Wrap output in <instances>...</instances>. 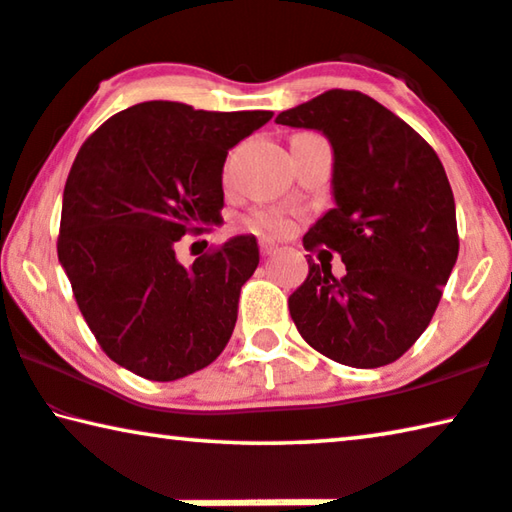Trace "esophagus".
<instances>
[{
	"label": "esophagus",
	"instance_id": "1",
	"mask_svg": "<svg viewBox=\"0 0 512 512\" xmlns=\"http://www.w3.org/2000/svg\"><path fill=\"white\" fill-rule=\"evenodd\" d=\"M277 251H279V247L277 245H274V242H261V254L263 256H272V254H277Z\"/></svg>",
	"mask_w": 512,
	"mask_h": 512
}]
</instances>
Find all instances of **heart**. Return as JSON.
Here are the masks:
<instances>
[{
    "label": "heart",
    "instance_id": "b5f03b06",
    "mask_svg": "<svg viewBox=\"0 0 512 512\" xmlns=\"http://www.w3.org/2000/svg\"><path fill=\"white\" fill-rule=\"evenodd\" d=\"M249 226L254 231L265 233V235H283L290 231L293 222L277 210H256L254 215L249 217Z\"/></svg>",
    "mask_w": 512,
    "mask_h": 512
}]
</instances>
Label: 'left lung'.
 Returning a JSON list of instances; mask_svg holds the SVG:
<instances>
[{
    "mask_svg": "<svg viewBox=\"0 0 512 512\" xmlns=\"http://www.w3.org/2000/svg\"><path fill=\"white\" fill-rule=\"evenodd\" d=\"M277 123L318 130L332 144L336 206L311 226L304 247H329L345 263L336 279L332 265L309 256V277L288 297L290 316L320 355L387 366L426 332L458 261L442 162L419 132L359 91H325Z\"/></svg>",
    "mask_w": 512,
    "mask_h": 512,
    "instance_id": "8db88e82",
    "label": "left lung"
}]
</instances>
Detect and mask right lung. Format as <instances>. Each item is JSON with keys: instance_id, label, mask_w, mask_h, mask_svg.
Masks as SVG:
<instances>
[{"instance_id": "1", "label": "right lung", "mask_w": 512, "mask_h": 512, "mask_svg": "<svg viewBox=\"0 0 512 512\" xmlns=\"http://www.w3.org/2000/svg\"><path fill=\"white\" fill-rule=\"evenodd\" d=\"M270 119L148 100L82 144L57 251L86 325L119 366L171 382L222 355L240 288L258 267L256 238L235 235L190 267L176 242L222 217L226 155Z\"/></svg>"}]
</instances>
